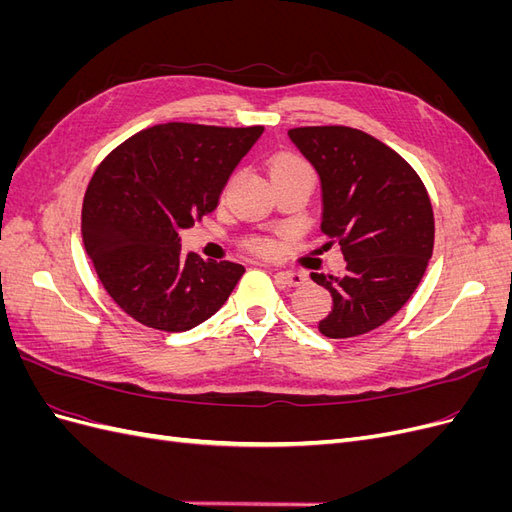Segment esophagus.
I'll use <instances>...</instances> for the list:
<instances>
[{
    "mask_svg": "<svg viewBox=\"0 0 512 512\" xmlns=\"http://www.w3.org/2000/svg\"><path fill=\"white\" fill-rule=\"evenodd\" d=\"M275 280L280 282L282 286L297 288V286H303L307 282V277L303 273H297V271H277Z\"/></svg>",
    "mask_w": 512,
    "mask_h": 512,
    "instance_id": "1",
    "label": "esophagus"
}]
</instances>
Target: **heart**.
<instances>
[{"label": "heart", "mask_w": 512, "mask_h": 512, "mask_svg": "<svg viewBox=\"0 0 512 512\" xmlns=\"http://www.w3.org/2000/svg\"><path fill=\"white\" fill-rule=\"evenodd\" d=\"M301 170H312L309 162L305 158H301L299 153L294 151H280L275 153L269 162V175L280 177V175H288V173H301ZM245 247L254 254L260 256H271L275 252V241L269 237H250L245 241Z\"/></svg>", "instance_id": "1"}]
</instances>
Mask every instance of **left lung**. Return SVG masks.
<instances>
[{
    "label": "left lung",
    "instance_id": "left-lung-1",
    "mask_svg": "<svg viewBox=\"0 0 512 512\" xmlns=\"http://www.w3.org/2000/svg\"><path fill=\"white\" fill-rule=\"evenodd\" d=\"M322 181V232L339 245L346 269L312 273L333 297L318 331L359 337L391 320L421 284L433 254L436 222L416 170L371 134L348 126L288 130Z\"/></svg>",
    "mask_w": 512,
    "mask_h": 512
}]
</instances>
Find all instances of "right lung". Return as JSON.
I'll list each match as a JSON object with an SVG mask.
<instances>
[{"label": "right lung", "instance_id": "add662e5", "mask_svg": "<svg viewBox=\"0 0 512 512\" xmlns=\"http://www.w3.org/2000/svg\"><path fill=\"white\" fill-rule=\"evenodd\" d=\"M262 130L158 123L100 162L83 200V243L108 297L130 318L181 333L226 303L243 265L183 252L179 230L218 207Z\"/></svg>", "mask_w": 512, "mask_h": 512}]
</instances>
